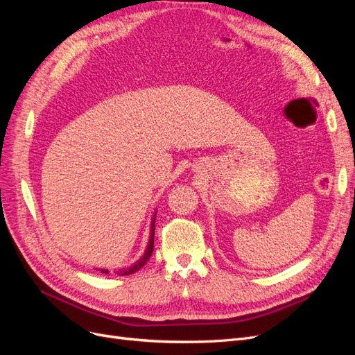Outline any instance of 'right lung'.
<instances>
[{
	"mask_svg": "<svg viewBox=\"0 0 355 355\" xmlns=\"http://www.w3.org/2000/svg\"><path fill=\"white\" fill-rule=\"evenodd\" d=\"M154 234H155V218H154V220H153V227H151V237H149V243H148V247H146V252H145V254L141 257V259H139L133 266H130V268H125V270H121V271H118V274H121V275H130V274H135L136 271H139L141 270V268L149 261V256L153 254V252H154ZM102 272L103 274H108L110 271L108 270H102Z\"/></svg>",
	"mask_w": 355,
	"mask_h": 355,
	"instance_id": "1",
	"label": "right lung"
}]
</instances>
